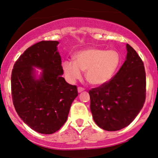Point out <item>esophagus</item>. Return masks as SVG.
I'll return each mask as SVG.
<instances>
[{
	"label": "esophagus",
	"instance_id": "esophagus-1",
	"mask_svg": "<svg viewBox=\"0 0 158 158\" xmlns=\"http://www.w3.org/2000/svg\"><path fill=\"white\" fill-rule=\"evenodd\" d=\"M85 91V88H82V87H79V88H78V92H79V93L82 92V91Z\"/></svg>",
	"mask_w": 158,
	"mask_h": 158
}]
</instances>
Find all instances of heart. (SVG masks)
Returning <instances> with one entry per match:
<instances>
[{
  "label": "heart",
  "mask_w": 158,
  "mask_h": 158,
  "mask_svg": "<svg viewBox=\"0 0 158 158\" xmlns=\"http://www.w3.org/2000/svg\"><path fill=\"white\" fill-rule=\"evenodd\" d=\"M121 62L120 55L115 50L91 48L79 52L74 57V61H64L63 69L66 77L74 82L85 71L88 82L94 85H101L110 80L118 68Z\"/></svg>",
  "instance_id": "heart-1"
}]
</instances>
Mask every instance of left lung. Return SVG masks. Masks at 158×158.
<instances>
[{
  "mask_svg": "<svg viewBox=\"0 0 158 158\" xmlns=\"http://www.w3.org/2000/svg\"><path fill=\"white\" fill-rule=\"evenodd\" d=\"M125 61L109 82L89 91L91 111L98 127L115 131L127 127L145 101L146 76L143 61L129 44Z\"/></svg>",
  "mask_w": 158,
  "mask_h": 158,
  "instance_id": "1",
  "label": "left lung"
}]
</instances>
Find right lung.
<instances>
[{
	"label": "right lung",
	"mask_w": 158,
	"mask_h": 158,
	"mask_svg": "<svg viewBox=\"0 0 158 158\" xmlns=\"http://www.w3.org/2000/svg\"><path fill=\"white\" fill-rule=\"evenodd\" d=\"M58 41H40L27 48L13 66L11 91L15 111L22 121L38 133L52 134L66 122L77 87L68 84ZM33 66L43 70L35 78Z\"/></svg>",
	"instance_id": "add662e5"
}]
</instances>
